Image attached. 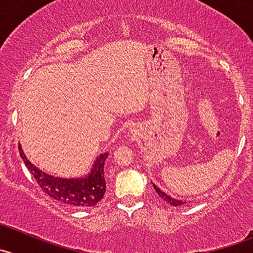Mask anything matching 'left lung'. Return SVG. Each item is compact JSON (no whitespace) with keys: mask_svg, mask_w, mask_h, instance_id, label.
<instances>
[{"mask_svg":"<svg viewBox=\"0 0 253 253\" xmlns=\"http://www.w3.org/2000/svg\"><path fill=\"white\" fill-rule=\"evenodd\" d=\"M154 189H155V191L158 192V195L161 197V199H163V200H165L168 204H170L171 206H179V205H184L185 204L184 200H175V199H172L171 196L167 195L164 191H161V190L159 189L158 186H155V185H154Z\"/></svg>","mask_w":253,"mask_h":253,"instance_id":"obj_1","label":"left lung"}]
</instances>
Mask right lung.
<instances>
[{
	"label": "right lung",
	"instance_id": "obj_1",
	"mask_svg": "<svg viewBox=\"0 0 253 253\" xmlns=\"http://www.w3.org/2000/svg\"><path fill=\"white\" fill-rule=\"evenodd\" d=\"M18 149L23 163L33 175L41 189L54 200L74 208H90L97 205L104 196L105 187H107L104 179V163L108 158V154H102L98 156L92 171L85 177L61 179L41 171L26 158L22 148L18 146Z\"/></svg>",
	"mask_w": 253,
	"mask_h": 253
}]
</instances>
